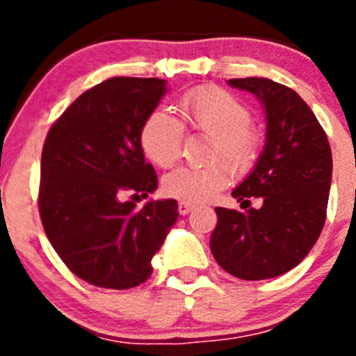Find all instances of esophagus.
Wrapping results in <instances>:
<instances>
[{"label":"esophagus","instance_id":"obj_1","mask_svg":"<svg viewBox=\"0 0 356 356\" xmlns=\"http://www.w3.org/2000/svg\"><path fill=\"white\" fill-rule=\"evenodd\" d=\"M193 209L194 207L191 205V203H184V201L178 203V212H180V216H187V213L193 212Z\"/></svg>","mask_w":356,"mask_h":356}]
</instances>
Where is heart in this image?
Masks as SVG:
<instances>
[{
  "label": "heart",
  "mask_w": 356,
  "mask_h": 356,
  "mask_svg": "<svg viewBox=\"0 0 356 356\" xmlns=\"http://www.w3.org/2000/svg\"><path fill=\"white\" fill-rule=\"evenodd\" d=\"M181 122L191 130L212 137L210 160H225L229 168L244 172L259 155V137L250 128L251 114L234 94L219 87L188 90L178 102ZM168 110H153L140 128V146L159 168H171L180 159L184 127ZM229 184V171L222 163L209 168H178L162 181L163 193L184 203H203Z\"/></svg>",
  "instance_id": "1"
}]
</instances>
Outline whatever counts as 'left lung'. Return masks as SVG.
<instances>
[{"mask_svg":"<svg viewBox=\"0 0 356 356\" xmlns=\"http://www.w3.org/2000/svg\"><path fill=\"white\" fill-rule=\"evenodd\" d=\"M229 87L253 94L266 112V144L253 171L234 188L241 209L217 207L210 250L241 280H269L294 269L325 226L332 185V149L310 106L267 78H234ZM260 197V209L249 197Z\"/></svg>","mask_w":356,"mask_h":356,"instance_id":"8db88e82","label":"left lung"}]
</instances>
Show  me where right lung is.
Listing matches in <instances>:
<instances>
[{
    "mask_svg": "<svg viewBox=\"0 0 356 356\" xmlns=\"http://www.w3.org/2000/svg\"><path fill=\"white\" fill-rule=\"evenodd\" d=\"M168 92L160 78L118 76L81 94L49 130L40 162L39 210L62 262L103 289H131L178 219L176 200L140 201L159 187L140 128Z\"/></svg>",
    "mask_w": 356,
    "mask_h": 356,
    "instance_id": "add662e5",
    "label": "right lung"
}]
</instances>
